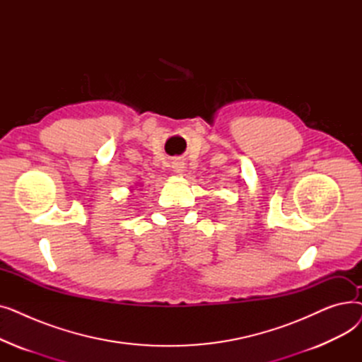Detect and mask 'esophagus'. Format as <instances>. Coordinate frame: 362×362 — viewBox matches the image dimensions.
<instances>
[{"instance_id":"1","label":"esophagus","mask_w":362,"mask_h":362,"mask_svg":"<svg viewBox=\"0 0 362 362\" xmlns=\"http://www.w3.org/2000/svg\"><path fill=\"white\" fill-rule=\"evenodd\" d=\"M171 168H173L175 173L183 175L185 173V163L180 161V160H176V161H173V165H171Z\"/></svg>"}]
</instances>
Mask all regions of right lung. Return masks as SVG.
<instances>
[{
	"mask_svg": "<svg viewBox=\"0 0 362 362\" xmlns=\"http://www.w3.org/2000/svg\"><path fill=\"white\" fill-rule=\"evenodd\" d=\"M142 186V185H141ZM130 192H133V189H130Z\"/></svg>",
	"mask_w": 362,
	"mask_h": 362,
	"instance_id": "obj_1",
	"label": "right lung"
}]
</instances>
